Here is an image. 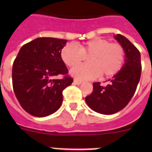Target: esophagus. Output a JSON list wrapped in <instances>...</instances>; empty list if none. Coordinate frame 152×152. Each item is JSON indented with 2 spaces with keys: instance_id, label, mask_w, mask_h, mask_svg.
Wrapping results in <instances>:
<instances>
[{
  "instance_id": "esophagus-1",
  "label": "esophagus",
  "mask_w": 152,
  "mask_h": 152,
  "mask_svg": "<svg viewBox=\"0 0 152 152\" xmlns=\"http://www.w3.org/2000/svg\"><path fill=\"white\" fill-rule=\"evenodd\" d=\"M74 83H75V84H77V85H80V84L82 83V80H78V79H75V80H74Z\"/></svg>"
}]
</instances>
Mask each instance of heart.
Listing matches in <instances>:
<instances>
[{"instance_id": "1", "label": "heart", "mask_w": 152, "mask_h": 152, "mask_svg": "<svg viewBox=\"0 0 152 152\" xmlns=\"http://www.w3.org/2000/svg\"><path fill=\"white\" fill-rule=\"evenodd\" d=\"M88 55V64L72 69V76L81 80L94 79L99 75L103 78L113 77L123 67L125 51L119 43L95 38L77 45L67 44L61 52V59L68 67L75 66Z\"/></svg>"}]
</instances>
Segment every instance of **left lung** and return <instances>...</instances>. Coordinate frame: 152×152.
<instances>
[{
    "label": "left lung",
    "mask_w": 152,
    "mask_h": 152,
    "mask_svg": "<svg viewBox=\"0 0 152 152\" xmlns=\"http://www.w3.org/2000/svg\"><path fill=\"white\" fill-rule=\"evenodd\" d=\"M125 51V63L107 85L100 82L93 84L91 94L85 97L86 103L95 112L113 114L123 110L133 96L139 82L142 72L141 55L136 47L123 35L114 36Z\"/></svg>",
    "instance_id": "8db88e82"
}]
</instances>
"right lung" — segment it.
I'll return each mask as SVG.
<instances>
[{
  "label": "right lung",
  "instance_id": "1",
  "mask_svg": "<svg viewBox=\"0 0 152 152\" xmlns=\"http://www.w3.org/2000/svg\"><path fill=\"white\" fill-rule=\"evenodd\" d=\"M66 39L40 37L21 47L13 61L12 81L16 97L24 110L44 117L57 111L62 91L73 82L61 57ZM64 75L62 79L55 76Z\"/></svg>",
  "mask_w": 152,
  "mask_h": 152
}]
</instances>
